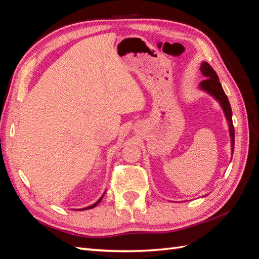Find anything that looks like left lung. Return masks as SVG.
<instances>
[{
  "label": "left lung",
  "instance_id": "obj_1",
  "mask_svg": "<svg viewBox=\"0 0 259 259\" xmlns=\"http://www.w3.org/2000/svg\"><path fill=\"white\" fill-rule=\"evenodd\" d=\"M200 71L202 74L206 76V80H203L200 82V89L203 91L208 92L209 95H211L216 100L219 101L221 106L224 110L225 115H226V119L229 123V134H230V139H232V152H234V146H235V129H234V124H233V113H232V107H230L228 98L226 96V93L224 92L223 87L219 82V78L210 64L207 62H202Z\"/></svg>",
  "mask_w": 259,
  "mask_h": 259
}]
</instances>
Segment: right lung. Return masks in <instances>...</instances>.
<instances>
[{
    "instance_id": "add662e5",
    "label": "right lung",
    "mask_w": 259,
    "mask_h": 259,
    "mask_svg": "<svg viewBox=\"0 0 259 259\" xmlns=\"http://www.w3.org/2000/svg\"><path fill=\"white\" fill-rule=\"evenodd\" d=\"M103 196H104V194L102 195V197H103ZM102 197H101V198H100V199H99V200H98V201H97L96 203H93V205H91V206H89V207H85V208H83V209H82V210H87V209H91V208H93V207H96V206L98 205V203L101 201V199H102Z\"/></svg>"
}]
</instances>
